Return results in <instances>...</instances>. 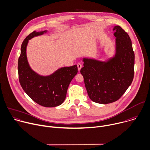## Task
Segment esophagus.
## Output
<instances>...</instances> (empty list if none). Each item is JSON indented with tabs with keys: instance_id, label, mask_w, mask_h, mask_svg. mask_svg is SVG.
Returning <instances> with one entry per match:
<instances>
[{
	"instance_id": "1",
	"label": "esophagus",
	"mask_w": 150,
	"mask_h": 150,
	"mask_svg": "<svg viewBox=\"0 0 150 150\" xmlns=\"http://www.w3.org/2000/svg\"><path fill=\"white\" fill-rule=\"evenodd\" d=\"M77 67H78V70H79V71H80V69H81V68L82 67V65H81V64H80V63H78V64H77Z\"/></svg>"
}]
</instances>
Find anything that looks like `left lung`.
<instances>
[{"instance_id": "1", "label": "left lung", "mask_w": 150, "mask_h": 150, "mask_svg": "<svg viewBox=\"0 0 150 150\" xmlns=\"http://www.w3.org/2000/svg\"><path fill=\"white\" fill-rule=\"evenodd\" d=\"M115 55L106 62L84 58L80 73L87 94L93 102L108 104L117 100L132 82L135 54L128 34L118 25L113 29Z\"/></svg>"}]
</instances>
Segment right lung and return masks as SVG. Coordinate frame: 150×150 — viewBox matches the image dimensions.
<instances>
[{
    "label": "right lung",
    "mask_w": 150,
    "mask_h": 150,
    "mask_svg": "<svg viewBox=\"0 0 150 150\" xmlns=\"http://www.w3.org/2000/svg\"><path fill=\"white\" fill-rule=\"evenodd\" d=\"M47 31L30 34L23 41L18 59V75L24 92L35 102L44 107L52 108L62 105L64 101L69 86L77 73V66L64 67L52 74L43 76L30 67L26 57V47L29 40L43 35Z\"/></svg>",
    "instance_id": "1"
}]
</instances>
